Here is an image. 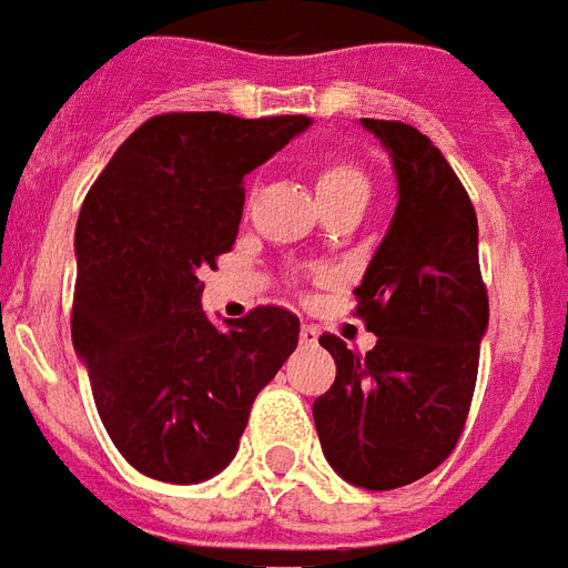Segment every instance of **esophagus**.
<instances>
[{
  "instance_id": "esophagus-1",
  "label": "esophagus",
  "mask_w": 568,
  "mask_h": 568,
  "mask_svg": "<svg viewBox=\"0 0 568 568\" xmlns=\"http://www.w3.org/2000/svg\"><path fill=\"white\" fill-rule=\"evenodd\" d=\"M300 342H303L305 348H308V345H317V329L312 327V324H303V327H300Z\"/></svg>"
}]
</instances>
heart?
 Instances as JSON below:
<instances>
[{
  "mask_svg": "<svg viewBox=\"0 0 568 568\" xmlns=\"http://www.w3.org/2000/svg\"><path fill=\"white\" fill-rule=\"evenodd\" d=\"M317 195H321V201L345 199V195L369 199V180L357 164L329 162L317 174Z\"/></svg>",
  "mask_w": 568,
  "mask_h": 568,
  "instance_id": "b5f03b06",
  "label": "heart"
}]
</instances>
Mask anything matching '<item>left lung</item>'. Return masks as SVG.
<instances>
[{
	"label": "left lung",
	"instance_id": "left-lung-1",
	"mask_svg": "<svg viewBox=\"0 0 568 568\" xmlns=\"http://www.w3.org/2000/svg\"><path fill=\"white\" fill-rule=\"evenodd\" d=\"M388 149L397 211L355 291L376 345L355 355L321 336L336 382L312 406L329 468L364 489H397L456 449L477 385L489 300L477 213L440 149L413 124L361 119Z\"/></svg>",
	"mask_w": 568,
	"mask_h": 568
}]
</instances>
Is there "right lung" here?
Listing matches in <instances>:
<instances>
[{"instance_id":"obj_1","label":"right lung","mask_w":568,"mask_h":568,"mask_svg":"<svg viewBox=\"0 0 568 568\" xmlns=\"http://www.w3.org/2000/svg\"><path fill=\"white\" fill-rule=\"evenodd\" d=\"M305 128V115H152L84 195L72 345L103 428L146 477L201 484L226 468L300 342V317L277 305L216 327L201 275L239 239L244 176Z\"/></svg>"}]
</instances>
